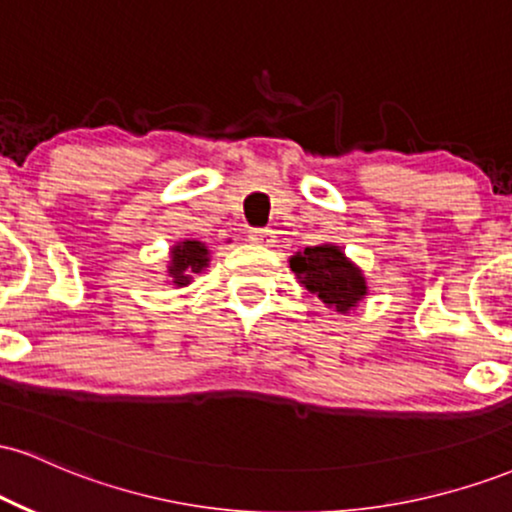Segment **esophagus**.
Instances as JSON below:
<instances>
[{"mask_svg":"<svg viewBox=\"0 0 512 512\" xmlns=\"http://www.w3.org/2000/svg\"><path fill=\"white\" fill-rule=\"evenodd\" d=\"M248 238L252 240V243L264 245V248H269V245L274 243V231H269V228H252Z\"/></svg>","mask_w":512,"mask_h":512,"instance_id":"obj_1","label":"esophagus"}]
</instances>
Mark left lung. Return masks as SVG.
<instances>
[{"label": "left lung", "mask_w": 512, "mask_h": 512, "mask_svg": "<svg viewBox=\"0 0 512 512\" xmlns=\"http://www.w3.org/2000/svg\"><path fill=\"white\" fill-rule=\"evenodd\" d=\"M291 269L305 289L325 305H334L339 313L354 308L366 296V279L361 269L346 260L337 245L305 248L291 257Z\"/></svg>", "instance_id": "8db88e82"}]
</instances>
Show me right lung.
Wrapping results in <instances>:
<instances>
[{
    "label": "right lung",
    "instance_id": "1",
    "mask_svg": "<svg viewBox=\"0 0 512 512\" xmlns=\"http://www.w3.org/2000/svg\"><path fill=\"white\" fill-rule=\"evenodd\" d=\"M209 264V250L199 240H185V243L175 245L173 255H170V276L173 284L185 286L190 284V276L199 274Z\"/></svg>",
    "mask_w": 512,
    "mask_h": 512
}]
</instances>
